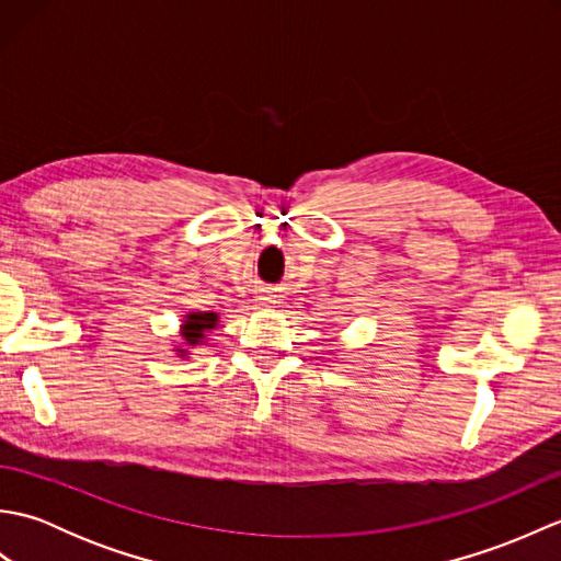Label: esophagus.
Returning a JSON list of instances; mask_svg holds the SVG:
<instances>
[{"mask_svg": "<svg viewBox=\"0 0 561 561\" xmlns=\"http://www.w3.org/2000/svg\"><path fill=\"white\" fill-rule=\"evenodd\" d=\"M265 301H270V296H265Z\"/></svg>", "mask_w": 561, "mask_h": 561, "instance_id": "34e87169", "label": "esophagus"}]
</instances>
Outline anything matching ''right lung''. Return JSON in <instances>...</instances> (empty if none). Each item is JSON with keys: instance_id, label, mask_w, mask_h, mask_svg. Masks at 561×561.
Instances as JSON below:
<instances>
[{"instance_id": "right-lung-1", "label": "right lung", "mask_w": 561, "mask_h": 561, "mask_svg": "<svg viewBox=\"0 0 561 561\" xmlns=\"http://www.w3.org/2000/svg\"><path fill=\"white\" fill-rule=\"evenodd\" d=\"M217 325V313H190L183 325V337L187 344H197L205 340V330Z\"/></svg>"}]
</instances>
